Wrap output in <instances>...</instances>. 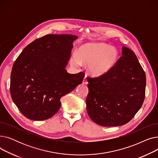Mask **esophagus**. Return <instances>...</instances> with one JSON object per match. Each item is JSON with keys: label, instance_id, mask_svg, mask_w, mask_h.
<instances>
[{"label": "esophagus", "instance_id": "esophagus-1", "mask_svg": "<svg viewBox=\"0 0 158 158\" xmlns=\"http://www.w3.org/2000/svg\"><path fill=\"white\" fill-rule=\"evenodd\" d=\"M88 81H87V79H86V77L83 79V81H82V84H84V85H88Z\"/></svg>", "mask_w": 158, "mask_h": 158}]
</instances>
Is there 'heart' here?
I'll return each mask as SVG.
<instances>
[{"instance_id": "obj_1", "label": "heart", "mask_w": 158, "mask_h": 158, "mask_svg": "<svg viewBox=\"0 0 158 158\" xmlns=\"http://www.w3.org/2000/svg\"><path fill=\"white\" fill-rule=\"evenodd\" d=\"M118 52L114 47L103 43H86L81 45L77 54L73 53L70 63L79 67L81 63L88 64L89 73L94 77H102L110 72L118 60Z\"/></svg>"}]
</instances>
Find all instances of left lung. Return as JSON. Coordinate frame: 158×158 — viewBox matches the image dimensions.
<instances>
[{
  "mask_svg": "<svg viewBox=\"0 0 158 158\" xmlns=\"http://www.w3.org/2000/svg\"><path fill=\"white\" fill-rule=\"evenodd\" d=\"M122 54L110 72L87 79L86 110L92 120L102 126L127 123L141 108L145 98L144 70L131 49L123 46Z\"/></svg>",
  "mask_w": 158,
  "mask_h": 158,
  "instance_id": "1",
  "label": "left lung"
}]
</instances>
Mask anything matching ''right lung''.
Instances as JSON below:
<instances>
[{"label": "right lung", "mask_w": 158, "mask_h": 158, "mask_svg": "<svg viewBox=\"0 0 158 158\" xmlns=\"http://www.w3.org/2000/svg\"><path fill=\"white\" fill-rule=\"evenodd\" d=\"M77 38L47 35L25 47L15 61L11 96L26 118L39 121L52 117L60 108L61 98L82 83L83 72L70 74L65 69Z\"/></svg>", "instance_id": "add662e5"}]
</instances>
